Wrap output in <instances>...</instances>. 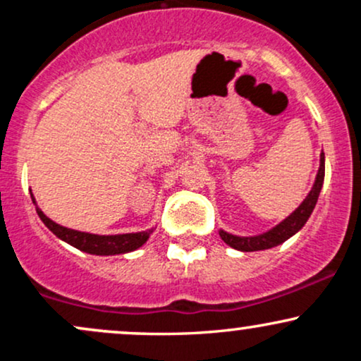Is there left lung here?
<instances>
[{
  "mask_svg": "<svg viewBox=\"0 0 361 361\" xmlns=\"http://www.w3.org/2000/svg\"><path fill=\"white\" fill-rule=\"evenodd\" d=\"M322 183H324V152H321V166H319L316 183H314L310 193L305 197V200L299 205V209L295 210L292 215H288L283 222H280L279 226L273 227L268 233L252 235V238H239V235H233L226 231H221V238L226 244H229L231 247L238 251H261V250H270V247L279 246V244L285 243L288 238H292L293 234L299 233L302 227L305 226L307 219L312 214L314 207L317 204L319 193H321Z\"/></svg>",
  "mask_w": 361,
  "mask_h": 361,
  "instance_id": "1",
  "label": "left lung"
}]
</instances>
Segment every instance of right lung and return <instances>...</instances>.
Instances as JSON below:
<instances>
[{
  "label": "right lung",
  "instance_id": "add662e5",
  "mask_svg": "<svg viewBox=\"0 0 361 361\" xmlns=\"http://www.w3.org/2000/svg\"><path fill=\"white\" fill-rule=\"evenodd\" d=\"M32 195V192H30ZM32 202L35 204V198L32 195ZM37 214L42 219V222L49 229L52 231L57 238L66 241L71 246L78 247V250L90 252V255H98V256H110V255H123V252L134 251L137 247L142 246L147 241L149 235L152 231H146V233H130V234H115V235H98V234H90V233H81V231L68 229V227H62L59 224L45 215L42 210L37 207Z\"/></svg>",
  "mask_w": 361,
  "mask_h": 361
}]
</instances>
